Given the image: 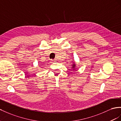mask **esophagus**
I'll return each instance as SVG.
<instances>
[{
  "instance_id": "esophagus-1",
  "label": "esophagus",
  "mask_w": 121,
  "mask_h": 121,
  "mask_svg": "<svg viewBox=\"0 0 121 121\" xmlns=\"http://www.w3.org/2000/svg\"><path fill=\"white\" fill-rule=\"evenodd\" d=\"M55 60H51V61H52V62H55V61H56Z\"/></svg>"
}]
</instances>
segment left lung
<instances>
[{
	"label": "left lung",
	"instance_id": "obj_1",
	"mask_svg": "<svg viewBox=\"0 0 121 121\" xmlns=\"http://www.w3.org/2000/svg\"><path fill=\"white\" fill-rule=\"evenodd\" d=\"M75 64H73V68L75 67Z\"/></svg>",
	"mask_w": 121,
	"mask_h": 121
}]
</instances>
